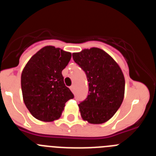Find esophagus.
Segmentation results:
<instances>
[{"label": "esophagus", "instance_id": "esophagus-1", "mask_svg": "<svg viewBox=\"0 0 156 156\" xmlns=\"http://www.w3.org/2000/svg\"><path fill=\"white\" fill-rule=\"evenodd\" d=\"M70 90H71V91L73 92V93H75V86H74V85H72V86L70 87Z\"/></svg>", "mask_w": 156, "mask_h": 156}]
</instances>
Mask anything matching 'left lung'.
Segmentation results:
<instances>
[{"instance_id": "8db88e82", "label": "left lung", "mask_w": 156, "mask_h": 156, "mask_svg": "<svg viewBox=\"0 0 156 156\" xmlns=\"http://www.w3.org/2000/svg\"><path fill=\"white\" fill-rule=\"evenodd\" d=\"M75 62L85 72L89 94L78 105L82 119L91 124L109 120L122 104L125 79L118 63L102 49L91 48L73 54Z\"/></svg>"}]
</instances>
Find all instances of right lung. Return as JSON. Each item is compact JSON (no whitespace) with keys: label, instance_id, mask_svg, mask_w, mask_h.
Masks as SVG:
<instances>
[{"label":"right lung","instance_id":"add662e5","mask_svg":"<svg viewBox=\"0 0 156 156\" xmlns=\"http://www.w3.org/2000/svg\"><path fill=\"white\" fill-rule=\"evenodd\" d=\"M71 57L70 52L50 45L38 51L25 66L21 75L23 101L38 120L58 119L66 101L73 98L62 74Z\"/></svg>","mask_w":156,"mask_h":156}]
</instances>
